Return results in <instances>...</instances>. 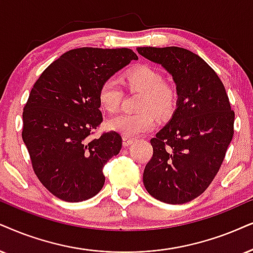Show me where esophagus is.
<instances>
[{"label": "esophagus", "instance_id": "1", "mask_svg": "<svg viewBox=\"0 0 253 253\" xmlns=\"http://www.w3.org/2000/svg\"><path fill=\"white\" fill-rule=\"evenodd\" d=\"M134 141H135V139H133V137H129V136H124L123 137V143L125 147H128L132 145V143H134Z\"/></svg>", "mask_w": 253, "mask_h": 253}]
</instances>
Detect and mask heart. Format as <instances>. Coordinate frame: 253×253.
<instances>
[{
	"instance_id": "1",
	"label": "heart",
	"mask_w": 253,
	"mask_h": 253,
	"mask_svg": "<svg viewBox=\"0 0 253 253\" xmlns=\"http://www.w3.org/2000/svg\"><path fill=\"white\" fill-rule=\"evenodd\" d=\"M126 83L129 87L143 92L140 113L123 112L113 117L107 123L112 130L119 132L125 136H137L148 132L156 126L155 114L161 117L170 114L175 106L176 93L170 85L164 83V77L158 70L142 65L132 70L126 75ZM98 99L105 111L113 113L119 108L123 100V91L113 79H107L101 84L98 92Z\"/></svg>"
}]
</instances>
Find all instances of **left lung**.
<instances>
[{
	"label": "left lung",
	"mask_w": 253,
	"mask_h": 253,
	"mask_svg": "<svg viewBox=\"0 0 253 253\" xmlns=\"http://www.w3.org/2000/svg\"><path fill=\"white\" fill-rule=\"evenodd\" d=\"M176 85V108L150 140L153 158L143 170L146 190L168 204L200 196L218 172L233 136L235 112L224 85L200 56L177 46L136 47Z\"/></svg>",
	"instance_id": "8db88e82"
}]
</instances>
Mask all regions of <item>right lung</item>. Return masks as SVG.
<instances>
[{
	"label": "right lung",
	"mask_w": 253,
	"mask_h": 253,
	"mask_svg": "<svg viewBox=\"0 0 253 253\" xmlns=\"http://www.w3.org/2000/svg\"><path fill=\"white\" fill-rule=\"evenodd\" d=\"M130 49L79 47L50 64L23 110L22 137L35 174L60 200L82 202L104 187L103 168L119 154L117 132L89 139L103 121L98 92L114 73L136 60Z\"/></svg>",
	"instance_id": "right-lung-1"
}]
</instances>
